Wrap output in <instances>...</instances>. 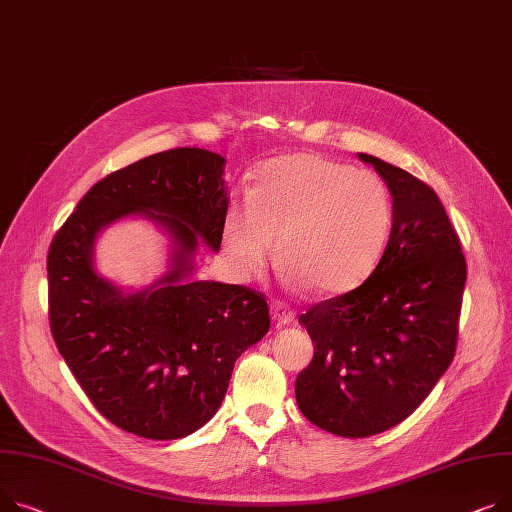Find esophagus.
Segmentation results:
<instances>
[{
	"label": "esophagus",
	"instance_id": "34e87169",
	"mask_svg": "<svg viewBox=\"0 0 512 512\" xmlns=\"http://www.w3.org/2000/svg\"><path fill=\"white\" fill-rule=\"evenodd\" d=\"M271 319H274L278 325H290L296 319V313L290 309L288 304L276 300V302H271Z\"/></svg>",
	"mask_w": 512,
	"mask_h": 512
}]
</instances>
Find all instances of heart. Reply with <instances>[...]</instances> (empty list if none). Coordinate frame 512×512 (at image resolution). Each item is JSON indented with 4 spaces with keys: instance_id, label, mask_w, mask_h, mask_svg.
<instances>
[{
    "instance_id": "obj_1",
    "label": "heart",
    "mask_w": 512,
    "mask_h": 512,
    "mask_svg": "<svg viewBox=\"0 0 512 512\" xmlns=\"http://www.w3.org/2000/svg\"><path fill=\"white\" fill-rule=\"evenodd\" d=\"M393 226L385 181L348 162L311 152L265 162L249 201L234 206L222 249L238 276L249 278L276 255L296 282L321 296L346 294L381 263Z\"/></svg>"
}]
</instances>
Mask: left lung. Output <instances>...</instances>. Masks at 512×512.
<instances>
[{
  "label": "left lung",
  "mask_w": 512,
  "mask_h": 512,
  "mask_svg": "<svg viewBox=\"0 0 512 512\" xmlns=\"http://www.w3.org/2000/svg\"><path fill=\"white\" fill-rule=\"evenodd\" d=\"M393 195L385 255L358 288L300 315L315 342L296 377L304 418L337 434L385 432L428 397L455 358L467 263L459 234L430 185L360 154Z\"/></svg>",
  "instance_id": "left-lung-1"
}]
</instances>
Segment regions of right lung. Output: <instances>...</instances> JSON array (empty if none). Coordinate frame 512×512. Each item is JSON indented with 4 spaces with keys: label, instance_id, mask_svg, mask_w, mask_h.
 Listing matches in <instances>:
<instances>
[{
    "label": "right lung",
    "instance_id": "right-lung-1",
    "mask_svg": "<svg viewBox=\"0 0 512 512\" xmlns=\"http://www.w3.org/2000/svg\"><path fill=\"white\" fill-rule=\"evenodd\" d=\"M224 158L175 148L100 179L55 232L49 323L55 346L92 405L142 438H183L226 395L236 358L269 331L263 292L222 282H181L199 236L220 249L228 212ZM144 211L176 238V267L152 293L123 297L91 267L100 227Z\"/></svg>",
    "mask_w": 512,
    "mask_h": 512
}]
</instances>
